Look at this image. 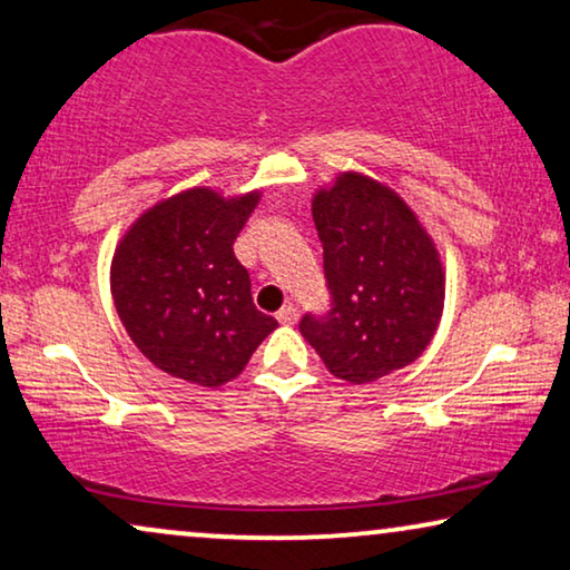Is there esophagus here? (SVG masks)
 Wrapping results in <instances>:
<instances>
[{
	"label": "esophagus",
	"mask_w": 570,
	"mask_h": 570,
	"mask_svg": "<svg viewBox=\"0 0 570 570\" xmlns=\"http://www.w3.org/2000/svg\"><path fill=\"white\" fill-rule=\"evenodd\" d=\"M296 317H299V312H296V307H292V304H286L284 309H278V315H276V320L282 325H294Z\"/></svg>",
	"instance_id": "esophagus-1"
}]
</instances>
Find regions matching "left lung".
Listing matches in <instances>:
<instances>
[{
  "label": "left lung",
  "instance_id": "8db88e82",
  "mask_svg": "<svg viewBox=\"0 0 570 570\" xmlns=\"http://www.w3.org/2000/svg\"><path fill=\"white\" fill-rule=\"evenodd\" d=\"M312 216L331 307L302 317L304 338L354 384L415 362L442 317L444 274L411 208L380 183L346 173L315 196Z\"/></svg>",
  "mask_w": 570,
  "mask_h": 570
}]
</instances>
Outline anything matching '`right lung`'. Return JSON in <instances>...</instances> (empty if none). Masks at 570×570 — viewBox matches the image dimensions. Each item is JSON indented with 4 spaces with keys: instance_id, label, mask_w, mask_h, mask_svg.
Returning <instances> with one entry per match:
<instances>
[{
    "instance_id": "obj_1",
    "label": "right lung",
    "mask_w": 570,
    "mask_h": 570,
    "mask_svg": "<svg viewBox=\"0 0 570 570\" xmlns=\"http://www.w3.org/2000/svg\"><path fill=\"white\" fill-rule=\"evenodd\" d=\"M258 194L229 198L194 188L157 204L118 245L110 288L136 348L178 380L219 387L278 327L255 307L235 239Z\"/></svg>"
}]
</instances>
